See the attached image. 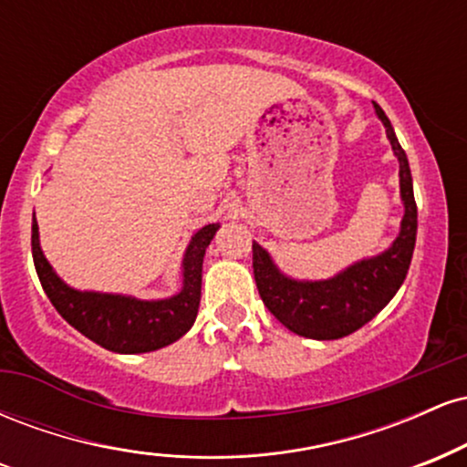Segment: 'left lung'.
I'll use <instances>...</instances> for the list:
<instances>
[{
    "mask_svg": "<svg viewBox=\"0 0 467 467\" xmlns=\"http://www.w3.org/2000/svg\"><path fill=\"white\" fill-rule=\"evenodd\" d=\"M373 107L400 162V197L404 203V217L393 244L379 254L356 261L334 276L305 281L281 272L270 252L252 241V267L261 298L278 323L296 336L337 340L353 334L387 307L409 272L417 239V203L412 195L410 166L382 107L375 103Z\"/></svg>",
    "mask_w": 467,
    "mask_h": 467,
    "instance_id": "8db88e82",
    "label": "left lung"
}]
</instances>
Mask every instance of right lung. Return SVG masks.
Here are the masks:
<instances>
[{
    "instance_id": "right-lung-1",
    "label": "right lung",
    "mask_w": 467,
    "mask_h": 467,
    "mask_svg": "<svg viewBox=\"0 0 467 467\" xmlns=\"http://www.w3.org/2000/svg\"><path fill=\"white\" fill-rule=\"evenodd\" d=\"M217 230L219 223H208L192 234L182 259V289L155 301L69 287L41 250L36 219L32 222V259L47 298L74 329L114 353H147L180 340L195 323L203 254Z\"/></svg>"
}]
</instances>
